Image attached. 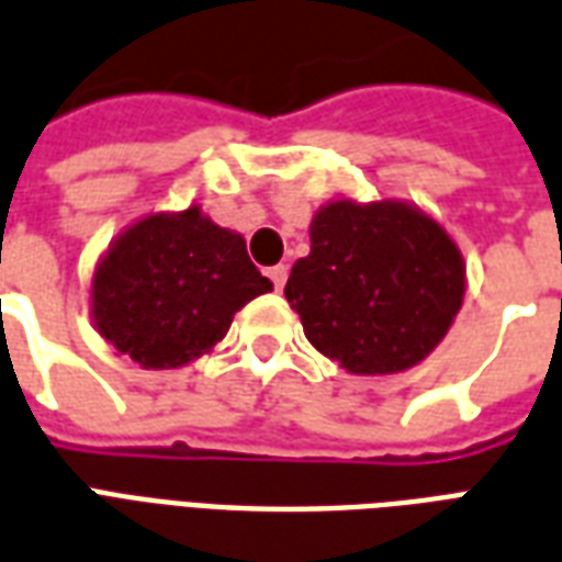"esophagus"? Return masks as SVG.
I'll list each match as a JSON object with an SVG mask.
<instances>
[{
    "label": "esophagus",
    "mask_w": 562,
    "mask_h": 562,
    "mask_svg": "<svg viewBox=\"0 0 562 562\" xmlns=\"http://www.w3.org/2000/svg\"><path fill=\"white\" fill-rule=\"evenodd\" d=\"M269 278H272V284H276L278 290H281V286L286 284V266L284 263L272 266V269H269Z\"/></svg>",
    "instance_id": "obj_1"
}]
</instances>
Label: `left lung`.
I'll use <instances>...</instances> for the list:
<instances>
[{"label": "left lung", "instance_id": "1", "mask_svg": "<svg viewBox=\"0 0 562 562\" xmlns=\"http://www.w3.org/2000/svg\"><path fill=\"white\" fill-rule=\"evenodd\" d=\"M311 254L284 296L305 338L344 371L419 366L461 311L464 257L440 221L407 200H331L311 218Z\"/></svg>", "mask_w": 562, "mask_h": 562}]
</instances>
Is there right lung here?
Returning <instances> with one entry per match:
<instances>
[{
    "label": "right lung",
    "mask_w": 562,
    "mask_h": 562,
    "mask_svg": "<svg viewBox=\"0 0 562 562\" xmlns=\"http://www.w3.org/2000/svg\"><path fill=\"white\" fill-rule=\"evenodd\" d=\"M272 290L241 233L203 209L151 212L110 241L92 272L98 335L146 371L182 368L227 335L233 314Z\"/></svg>",
    "instance_id": "1"
}]
</instances>
